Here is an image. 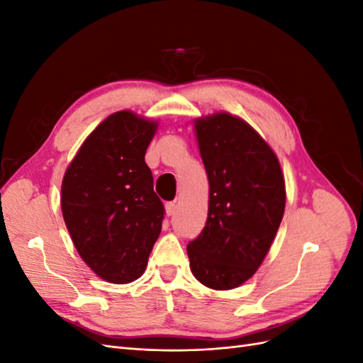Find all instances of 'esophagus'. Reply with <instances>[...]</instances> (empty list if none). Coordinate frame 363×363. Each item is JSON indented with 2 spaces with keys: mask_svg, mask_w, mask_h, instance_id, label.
<instances>
[{
  "mask_svg": "<svg viewBox=\"0 0 363 363\" xmlns=\"http://www.w3.org/2000/svg\"><path fill=\"white\" fill-rule=\"evenodd\" d=\"M164 208H167V215L172 216L175 213V211H177V206H175V203H167L164 204Z\"/></svg>",
  "mask_w": 363,
  "mask_h": 363,
  "instance_id": "obj_1",
  "label": "esophagus"
}]
</instances>
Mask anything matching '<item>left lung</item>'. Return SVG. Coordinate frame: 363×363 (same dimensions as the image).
<instances>
[{
	"instance_id": "1",
	"label": "left lung",
	"mask_w": 363,
	"mask_h": 363,
	"mask_svg": "<svg viewBox=\"0 0 363 363\" xmlns=\"http://www.w3.org/2000/svg\"><path fill=\"white\" fill-rule=\"evenodd\" d=\"M208 179L203 232L188 244L194 277L233 289L257 271L280 227L286 189L277 156L242 119L216 113L195 123Z\"/></svg>"
}]
</instances>
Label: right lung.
I'll list each match as a JSON object with an SVG mask.
<instances>
[{"mask_svg": "<svg viewBox=\"0 0 363 363\" xmlns=\"http://www.w3.org/2000/svg\"><path fill=\"white\" fill-rule=\"evenodd\" d=\"M156 127L116 112L92 131L65 172V224L87 267L111 283L139 279L160 235L164 207L145 163Z\"/></svg>", "mask_w": 363, "mask_h": 363, "instance_id": "add662e5", "label": "right lung"}]
</instances>
